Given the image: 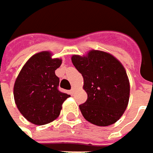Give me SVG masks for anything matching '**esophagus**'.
Instances as JSON below:
<instances>
[{"label": "esophagus", "mask_w": 153, "mask_h": 153, "mask_svg": "<svg viewBox=\"0 0 153 153\" xmlns=\"http://www.w3.org/2000/svg\"><path fill=\"white\" fill-rule=\"evenodd\" d=\"M74 92H75V88L74 87V88L70 90V93H71V95H74Z\"/></svg>", "instance_id": "esophagus-1"}]
</instances>
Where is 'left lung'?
<instances>
[{
    "mask_svg": "<svg viewBox=\"0 0 153 153\" xmlns=\"http://www.w3.org/2000/svg\"><path fill=\"white\" fill-rule=\"evenodd\" d=\"M72 62L84 79L87 101L79 105L83 117L92 124L105 127L124 113L129 99V81L119 60L104 51L73 56Z\"/></svg>",
    "mask_w": 153,
    "mask_h": 153,
    "instance_id": "1",
    "label": "left lung"
}]
</instances>
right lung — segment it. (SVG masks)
Segmentation results:
<instances>
[{
	"instance_id": "right-lung-1",
	"label": "right lung",
	"mask_w": 153,
	"mask_h": 153,
	"mask_svg": "<svg viewBox=\"0 0 153 153\" xmlns=\"http://www.w3.org/2000/svg\"><path fill=\"white\" fill-rule=\"evenodd\" d=\"M62 60L43 51L33 55L23 66L14 85V98L19 111L30 122L44 125L56 120L70 95L58 89L55 71Z\"/></svg>"
}]
</instances>
